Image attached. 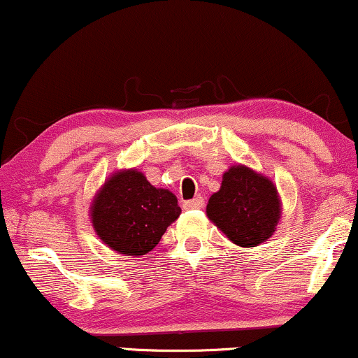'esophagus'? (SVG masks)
I'll return each mask as SVG.
<instances>
[{
	"label": "esophagus",
	"instance_id": "obj_1",
	"mask_svg": "<svg viewBox=\"0 0 358 358\" xmlns=\"http://www.w3.org/2000/svg\"><path fill=\"white\" fill-rule=\"evenodd\" d=\"M203 205H205L203 196H196V199L188 200V202H185L183 207L187 208V210H193V208H202Z\"/></svg>",
	"mask_w": 358,
	"mask_h": 358
}]
</instances>
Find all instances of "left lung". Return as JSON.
Segmentation results:
<instances>
[{
  "label": "left lung",
  "instance_id": "1",
  "mask_svg": "<svg viewBox=\"0 0 358 358\" xmlns=\"http://www.w3.org/2000/svg\"><path fill=\"white\" fill-rule=\"evenodd\" d=\"M276 185L245 165H232L222 175L220 190L208 199L207 217L229 241L241 248H257L281 220Z\"/></svg>",
  "mask_w": 358,
  "mask_h": 358
}]
</instances>
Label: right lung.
<instances>
[{
  "instance_id": "1",
  "label": "right lung",
  "mask_w": 358,
  "mask_h": 358,
  "mask_svg": "<svg viewBox=\"0 0 358 358\" xmlns=\"http://www.w3.org/2000/svg\"><path fill=\"white\" fill-rule=\"evenodd\" d=\"M182 208L166 188H156L136 168L114 171L94 195L90 224L109 249L145 256L178 219Z\"/></svg>"
}]
</instances>
